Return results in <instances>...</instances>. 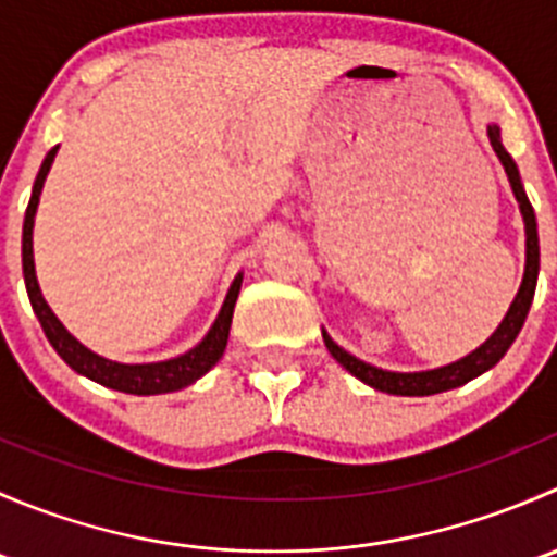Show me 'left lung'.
<instances>
[{
    "mask_svg": "<svg viewBox=\"0 0 557 557\" xmlns=\"http://www.w3.org/2000/svg\"><path fill=\"white\" fill-rule=\"evenodd\" d=\"M487 139H491L493 150H496L498 161H502L504 172H507L509 185H512V194L520 205L522 223H525V272H522V283L518 288V296L509 305L507 314L498 323V329L482 342L476 350H471L469 356L458 358V361L447 363V367L440 369H425V372H387V369L372 367V363L361 361L352 352H347L345 347L336 345L329 336V331L323 329V342L329 347L331 356L352 374L361 383H367L374 391L393 393V396H434V393L453 391V387L466 385L469 380L480 377L487 369L496 367L507 350L512 347V342L518 339L522 323H525L528 310H531L533 294H536V280H539V232H536V215H533V207L528 201L525 188H522V180L518 172V164L512 161V156L507 153V148L502 145V128L498 123H491L487 126Z\"/></svg>",
    "mask_w": 557,
    "mask_h": 557,
    "instance_id": "8db88e82",
    "label": "left lung"
}]
</instances>
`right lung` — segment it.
<instances>
[{
    "instance_id": "add662e5",
    "label": "right lung",
    "mask_w": 557,
    "mask_h": 557,
    "mask_svg": "<svg viewBox=\"0 0 557 557\" xmlns=\"http://www.w3.org/2000/svg\"><path fill=\"white\" fill-rule=\"evenodd\" d=\"M55 153H59V145L53 150H48L42 166H39L35 185H32V199L26 207L24 215V239H21V258H24V283L26 294H29L32 310H35L39 325H42L45 336L53 345V350L59 352L66 361V367L75 369L83 377L94 380V383L112 387V391L121 393H134V396H156V393H172L180 387H188L199 377H205L218 361H221L223 350H226L228 342V329H232V314L234 305H237L239 288H243V272L234 277V283L228 285V294L223 299L221 312H218L215 323L210 325L205 336H201L199 345H194L190 350L180 352V356L166 358V361H153V363H117L110 358L99 356V352L88 350L81 339L70 334L64 329L55 312L50 310L48 301H45L42 290H39L37 272H35V247H32V234H35V215L39 205V194H42L45 177H48L50 166H53Z\"/></svg>"
}]
</instances>
